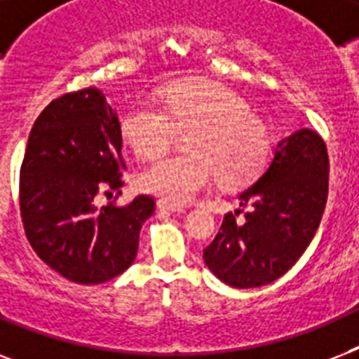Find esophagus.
<instances>
[{
	"mask_svg": "<svg viewBox=\"0 0 359 359\" xmlns=\"http://www.w3.org/2000/svg\"><path fill=\"white\" fill-rule=\"evenodd\" d=\"M158 210H165V212H184V207H179V205H171V203L160 199V201H158Z\"/></svg>",
	"mask_w": 359,
	"mask_h": 359,
	"instance_id": "34e87169",
	"label": "esophagus"
}]
</instances>
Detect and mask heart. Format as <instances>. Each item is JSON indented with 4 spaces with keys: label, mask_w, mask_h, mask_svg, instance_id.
Returning <instances> with one entry per match:
<instances>
[{
    "label": "heart",
    "mask_w": 359,
    "mask_h": 359,
    "mask_svg": "<svg viewBox=\"0 0 359 359\" xmlns=\"http://www.w3.org/2000/svg\"><path fill=\"white\" fill-rule=\"evenodd\" d=\"M186 154L160 158L137 177L143 191L184 205L219 179L236 188L261 173L270 151L266 124L229 89L212 81L163 86L124 114L121 135L140 158H154L188 132Z\"/></svg>",
    "instance_id": "obj_1"
}]
</instances>
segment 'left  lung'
<instances>
[{
    "label": "left lung",
    "mask_w": 359,
    "mask_h": 359,
    "mask_svg": "<svg viewBox=\"0 0 359 359\" xmlns=\"http://www.w3.org/2000/svg\"><path fill=\"white\" fill-rule=\"evenodd\" d=\"M330 160L315 130L302 128L276 147L255 184L240 191V210L225 214L203 251L207 266L236 289L268 285L294 266L311 244L328 201ZM245 214L244 222L236 216Z\"/></svg>",
    "instance_id": "obj_1"
}]
</instances>
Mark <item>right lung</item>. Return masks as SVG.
<instances>
[{
  "instance_id": "right-lung-1",
  "label": "right lung",
  "mask_w": 359,
  "mask_h": 359,
  "mask_svg": "<svg viewBox=\"0 0 359 359\" xmlns=\"http://www.w3.org/2000/svg\"><path fill=\"white\" fill-rule=\"evenodd\" d=\"M121 145L119 119L95 87L52 100L31 128L20 168L25 236L48 266L74 283L123 273L156 208L151 196L97 207V196L121 194L124 186Z\"/></svg>"
}]
</instances>
